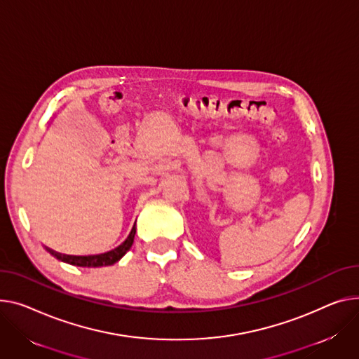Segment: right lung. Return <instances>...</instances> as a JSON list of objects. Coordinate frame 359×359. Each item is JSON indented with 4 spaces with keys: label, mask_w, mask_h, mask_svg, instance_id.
<instances>
[{
    "label": "right lung",
    "mask_w": 359,
    "mask_h": 359,
    "mask_svg": "<svg viewBox=\"0 0 359 359\" xmlns=\"http://www.w3.org/2000/svg\"><path fill=\"white\" fill-rule=\"evenodd\" d=\"M134 235H135V228L131 229L130 235L126 238V241L123 244H119L116 248L107 251L104 254L98 255H86V257H78V255H66L56 252L50 248H47L52 255H55L57 259L67 262V264L72 266H79V267H104V266H112L114 262H116L119 258H121L133 245L134 243Z\"/></svg>",
    "instance_id": "right-lung-1"
}]
</instances>
